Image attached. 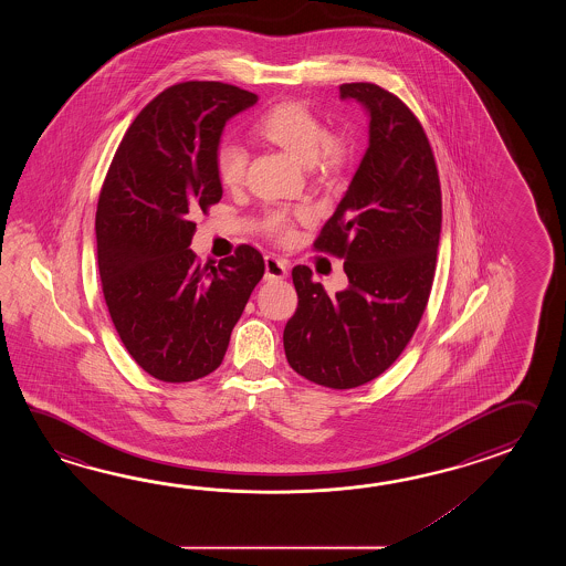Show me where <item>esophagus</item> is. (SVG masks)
Wrapping results in <instances>:
<instances>
[{"instance_id": "obj_1", "label": "esophagus", "mask_w": 566, "mask_h": 566, "mask_svg": "<svg viewBox=\"0 0 566 566\" xmlns=\"http://www.w3.org/2000/svg\"><path fill=\"white\" fill-rule=\"evenodd\" d=\"M287 277V263L283 259H277L275 254L265 256V279H285Z\"/></svg>"}]
</instances>
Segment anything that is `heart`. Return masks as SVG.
<instances>
[{"label":"heart","mask_w":566,"mask_h":566,"mask_svg":"<svg viewBox=\"0 0 566 566\" xmlns=\"http://www.w3.org/2000/svg\"><path fill=\"white\" fill-rule=\"evenodd\" d=\"M256 133L266 142L279 145L303 164H315L334 169L344 161V147L334 139L322 120L301 103H281L271 108L254 125ZM249 154L237 142H222L214 156L218 180L227 188H234L244 180ZM307 208H273L266 212L265 229L279 241H285L293 232L295 218H307Z\"/></svg>","instance_id":"obj_1"}]
</instances>
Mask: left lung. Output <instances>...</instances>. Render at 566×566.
I'll return each instance as SVG.
<instances>
[{
  "label": "left lung",
  "instance_id": "8db88e82",
  "mask_svg": "<svg viewBox=\"0 0 566 566\" xmlns=\"http://www.w3.org/2000/svg\"><path fill=\"white\" fill-rule=\"evenodd\" d=\"M370 117V144L348 192L313 242L344 259L348 289L327 295L312 269H293L297 310L283 332L289 366L346 390L392 366L421 322L441 234V184L421 123L373 83L339 86Z\"/></svg>",
  "mask_w": 566,
  "mask_h": 566
}]
</instances>
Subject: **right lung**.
Returning <instances> with one entry per match:
<instances>
[{
    "mask_svg": "<svg viewBox=\"0 0 566 566\" xmlns=\"http://www.w3.org/2000/svg\"><path fill=\"white\" fill-rule=\"evenodd\" d=\"M259 96L214 81L169 86L123 135L96 205V259L108 315L123 346L164 382L214 373L232 327L265 273L241 244L218 266L190 249L196 222L220 202L214 168L230 117Z\"/></svg>",
    "mask_w": 566,
    "mask_h": 566,
    "instance_id": "1",
    "label": "right lung"
}]
</instances>
